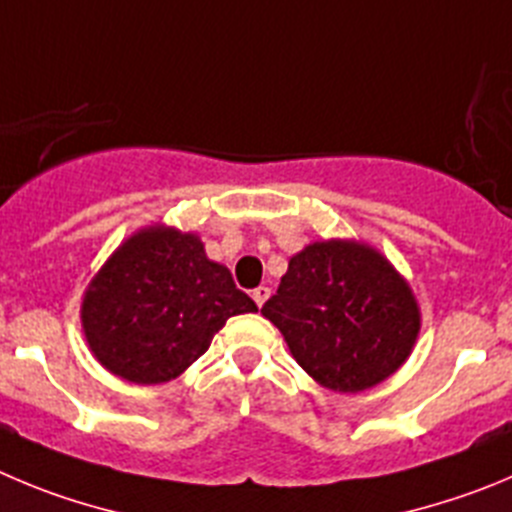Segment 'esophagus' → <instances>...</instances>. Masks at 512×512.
I'll return each instance as SVG.
<instances>
[{
    "instance_id": "obj_1",
    "label": "esophagus",
    "mask_w": 512,
    "mask_h": 512,
    "mask_svg": "<svg viewBox=\"0 0 512 512\" xmlns=\"http://www.w3.org/2000/svg\"><path fill=\"white\" fill-rule=\"evenodd\" d=\"M267 298H270V288H267V285H260V288L252 290V300H255V303L260 305V308H262V305H265Z\"/></svg>"
}]
</instances>
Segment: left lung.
Segmentation results:
<instances>
[{
    "label": "left lung",
    "mask_w": 512,
    "mask_h": 512,
    "mask_svg": "<svg viewBox=\"0 0 512 512\" xmlns=\"http://www.w3.org/2000/svg\"><path fill=\"white\" fill-rule=\"evenodd\" d=\"M262 315L318 384L348 394L394 374L419 333L409 285L358 242H315L298 252Z\"/></svg>",
    "instance_id": "obj_1"
}]
</instances>
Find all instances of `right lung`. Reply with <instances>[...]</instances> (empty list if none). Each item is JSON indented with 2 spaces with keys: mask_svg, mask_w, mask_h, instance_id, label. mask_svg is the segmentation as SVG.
<instances>
[{
  "mask_svg": "<svg viewBox=\"0 0 512 512\" xmlns=\"http://www.w3.org/2000/svg\"><path fill=\"white\" fill-rule=\"evenodd\" d=\"M255 310L199 237L151 227L105 262L80 315L105 369L133 384H161L194 364L227 318Z\"/></svg>",
  "mask_w": 512,
  "mask_h": 512,
  "instance_id": "obj_1",
  "label": "right lung"
}]
</instances>
